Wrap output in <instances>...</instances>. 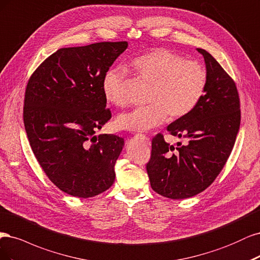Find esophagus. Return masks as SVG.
Wrapping results in <instances>:
<instances>
[{
	"instance_id": "obj_1",
	"label": "esophagus",
	"mask_w": 260,
	"mask_h": 260,
	"mask_svg": "<svg viewBox=\"0 0 260 260\" xmlns=\"http://www.w3.org/2000/svg\"><path fill=\"white\" fill-rule=\"evenodd\" d=\"M136 136L137 137H140V138H142V139H144L146 142H147V144H150V139L147 137V136H145V135H142V134H136Z\"/></svg>"
}]
</instances>
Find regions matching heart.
Segmentation results:
<instances>
[{
    "instance_id": "heart-1",
    "label": "heart",
    "mask_w": 260,
    "mask_h": 260,
    "mask_svg": "<svg viewBox=\"0 0 260 260\" xmlns=\"http://www.w3.org/2000/svg\"><path fill=\"white\" fill-rule=\"evenodd\" d=\"M133 67L138 77L152 84L146 107L119 115L116 125L121 129L147 132L166 120L179 119L189 114L205 94L207 72L204 67L170 49L156 48L137 57ZM103 91L108 102L116 107L128 104L124 86V71L113 68L103 79Z\"/></svg>"
}]
</instances>
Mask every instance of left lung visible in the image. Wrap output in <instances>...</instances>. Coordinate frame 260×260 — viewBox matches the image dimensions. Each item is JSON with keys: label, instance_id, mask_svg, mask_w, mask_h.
<instances>
[{"label": "left lung", "instance_id": "left-lung-1", "mask_svg": "<svg viewBox=\"0 0 260 260\" xmlns=\"http://www.w3.org/2000/svg\"><path fill=\"white\" fill-rule=\"evenodd\" d=\"M197 49L206 66L205 94L189 114L167 126L183 144L174 147L157 134L147 163L151 188L173 200L194 197L212 185L228 160L240 128L236 83L211 54Z\"/></svg>", "mask_w": 260, "mask_h": 260}]
</instances>
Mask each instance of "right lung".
<instances>
[{"label":"right lung","mask_w":260,"mask_h":260,"mask_svg":"<svg viewBox=\"0 0 260 260\" xmlns=\"http://www.w3.org/2000/svg\"><path fill=\"white\" fill-rule=\"evenodd\" d=\"M127 42L60 48L30 77L23 123L33 153L54 185L72 197L110 188L124 139L97 129L111 119L103 79Z\"/></svg>","instance_id":"obj_1"}]
</instances>
